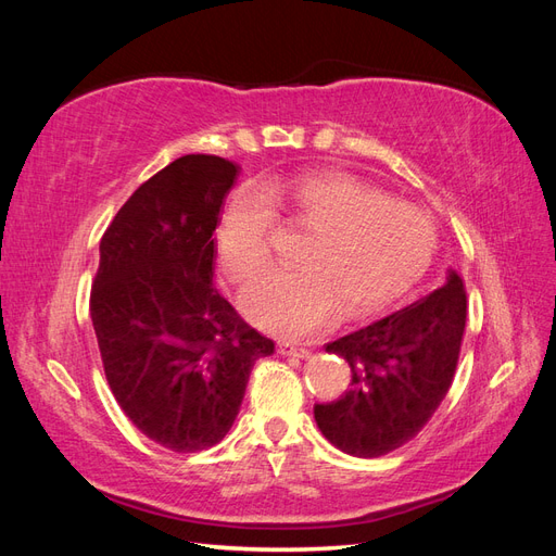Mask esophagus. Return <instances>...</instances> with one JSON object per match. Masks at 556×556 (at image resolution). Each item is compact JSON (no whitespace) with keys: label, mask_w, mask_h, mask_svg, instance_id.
<instances>
[{"label":"esophagus","mask_w":556,"mask_h":556,"mask_svg":"<svg viewBox=\"0 0 556 556\" xmlns=\"http://www.w3.org/2000/svg\"><path fill=\"white\" fill-rule=\"evenodd\" d=\"M276 348H278V352H280L282 357H299V359L311 357V350H308V348L290 343V341H278Z\"/></svg>","instance_id":"obj_1"}]
</instances>
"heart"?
I'll return each instance as SVG.
<instances>
[{"label":"heart","mask_w":556,"mask_h":556,"mask_svg":"<svg viewBox=\"0 0 556 556\" xmlns=\"http://www.w3.org/2000/svg\"><path fill=\"white\" fill-rule=\"evenodd\" d=\"M276 211L313 231L299 271H280L243 294V313L260 329L304 339L348 317H371L422 278L435 250V223L422 206L384 197L348 172H313L264 182L231 197L217 227L225 276L243 288L271 262Z\"/></svg>","instance_id":"1"}]
</instances>
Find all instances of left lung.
Returning a JSON list of instances; mask_svg holds the SVG:
<instances>
[{"label":"left lung","instance_id":"1","mask_svg":"<svg viewBox=\"0 0 556 556\" xmlns=\"http://www.w3.org/2000/svg\"><path fill=\"white\" fill-rule=\"evenodd\" d=\"M464 327L466 288L450 271L427 296L327 343L350 364L352 387L331 403H315L325 439L364 459L415 439L450 390Z\"/></svg>","mask_w":556,"mask_h":556}]
</instances>
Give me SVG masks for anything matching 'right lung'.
Returning a JSON list of instances; mask_svg holds the SVG:
<instances>
[{"label": "right lung", "instance_id": "right-lung-1", "mask_svg": "<svg viewBox=\"0 0 556 556\" xmlns=\"http://www.w3.org/2000/svg\"><path fill=\"white\" fill-rule=\"evenodd\" d=\"M239 166L182 155L139 185L99 243L90 317L117 406L174 452L220 443L274 341L213 285L220 208Z\"/></svg>", "mask_w": 556, "mask_h": 556}]
</instances>
